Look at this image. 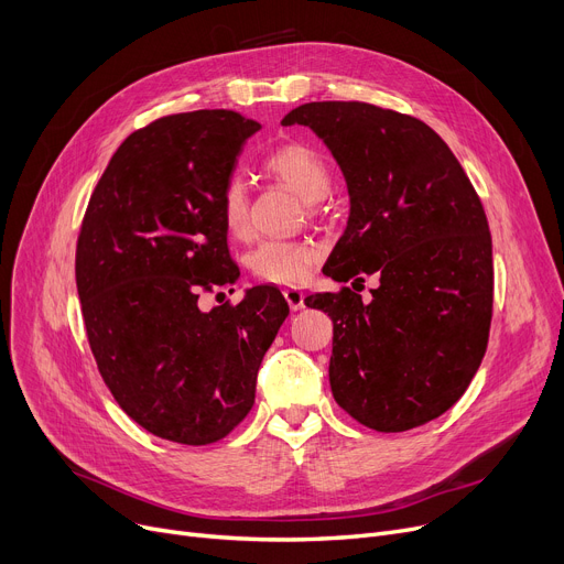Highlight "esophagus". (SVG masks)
Here are the masks:
<instances>
[{"instance_id":"34e87169","label":"esophagus","mask_w":564,"mask_h":564,"mask_svg":"<svg viewBox=\"0 0 564 564\" xmlns=\"http://www.w3.org/2000/svg\"><path fill=\"white\" fill-rule=\"evenodd\" d=\"M283 297L290 306V311H302L304 308V292L297 288H285L283 290Z\"/></svg>"}]
</instances>
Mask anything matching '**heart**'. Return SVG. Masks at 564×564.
I'll list each match as a JSON object with an SVG mask.
<instances>
[{"instance_id": "1", "label": "heart", "mask_w": 564, "mask_h": 564, "mask_svg": "<svg viewBox=\"0 0 564 564\" xmlns=\"http://www.w3.org/2000/svg\"><path fill=\"white\" fill-rule=\"evenodd\" d=\"M264 171L279 177L306 200H319L332 187V175L324 160L306 143H285L264 158ZM219 213L230 235H245L249 228V192L242 177H228ZM319 251L302 240H267L249 258L251 274L262 283L300 285L308 279Z\"/></svg>"}]
</instances>
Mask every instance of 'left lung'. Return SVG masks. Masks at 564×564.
<instances>
[{
  "label": "left lung",
  "instance_id": "1",
  "mask_svg": "<svg viewBox=\"0 0 564 564\" xmlns=\"http://www.w3.org/2000/svg\"><path fill=\"white\" fill-rule=\"evenodd\" d=\"M308 126L343 169L349 219L324 274H377L364 304L349 288L306 297L334 322L336 402L377 432L448 411L478 372L494 311L491 232L448 143L409 113L368 102H306L281 126Z\"/></svg>",
  "mask_w": 564,
  "mask_h": 564
}]
</instances>
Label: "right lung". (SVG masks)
Returning a JSON list of instances; mask_svg holds the SVG:
<instances>
[{"label": "right lung", "instance_id": "add662e5", "mask_svg": "<svg viewBox=\"0 0 564 564\" xmlns=\"http://www.w3.org/2000/svg\"><path fill=\"white\" fill-rule=\"evenodd\" d=\"M260 123L240 111L162 116L113 153L82 219L75 279L98 370L128 416L151 434L207 446L256 400L264 351L290 308L274 285L200 311V292L240 270L219 198Z\"/></svg>", "mask_w": 564, "mask_h": 564}]
</instances>
